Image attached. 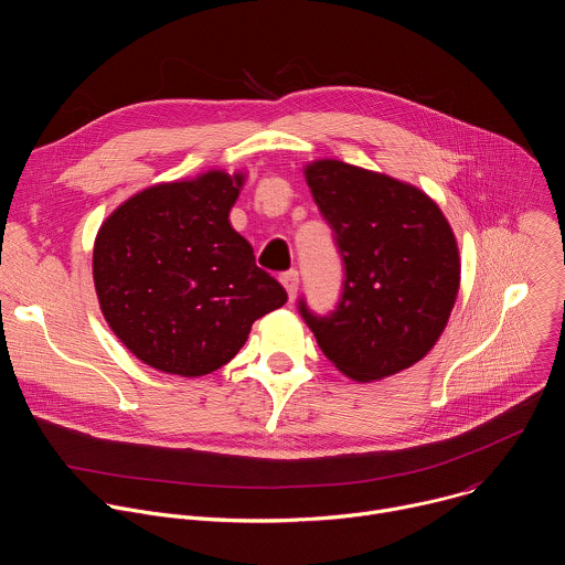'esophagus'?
I'll return each instance as SVG.
<instances>
[{
    "instance_id": "1",
    "label": "esophagus",
    "mask_w": 565,
    "mask_h": 565,
    "mask_svg": "<svg viewBox=\"0 0 565 565\" xmlns=\"http://www.w3.org/2000/svg\"><path fill=\"white\" fill-rule=\"evenodd\" d=\"M279 281H281V286L286 288L288 297L292 299L295 292H297V286H299V273H297V270H286V273L279 275Z\"/></svg>"
}]
</instances>
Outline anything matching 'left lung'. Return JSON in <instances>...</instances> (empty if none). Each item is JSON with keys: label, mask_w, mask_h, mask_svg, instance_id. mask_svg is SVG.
Returning <instances> with one entry per match:
<instances>
[{"label": "left lung", "mask_w": 565, "mask_h": 565, "mask_svg": "<svg viewBox=\"0 0 565 565\" xmlns=\"http://www.w3.org/2000/svg\"><path fill=\"white\" fill-rule=\"evenodd\" d=\"M310 194L344 264L338 306L299 315L344 375L369 382L420 362L454 308L460 262L440 207L418 188L342 160L306 168Z\"/></svg>", "instance_id": "8db88e82"}]
</instances>
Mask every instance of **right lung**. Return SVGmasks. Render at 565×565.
<instances>
[{
  "label": "right lung",
  "instance_id": "1",
  "mask_svg": "<svg viewBox=\"0 0 565 565\" xmlns=\"http://www.w3.org/2000/svg\"><path fill=\"white\" fill-rule=\"evenodd\" d=\"M244 177L153 185L100 227L94 281L105 319L145 364L196 377L227 364L284 286L255 264L227 214Z\"/></svg>",
  "mask_w": 565,
  "mask_h": 565
}]
</instances>
